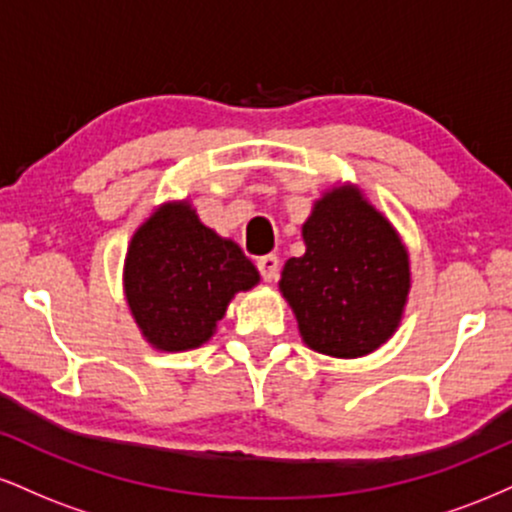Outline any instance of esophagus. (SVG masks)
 I'll return each instance as SVG.
<instances>
[{
    "instance_id": "34e87169",
    "label": "esophagus",
    "mask_w": 512,
    "mask_h": 512,
    "mask_svg": "<svg viewBox=\"0 0 512 512\" xmlns=\"http://www.w3.org/2000/svg\"><path fill=\"white\" fill-rule=\"evenodd\" d=\"M257 269H260L264 281H276L279 279V257L276 255L257 257Z\"/></svg>"
}]
</instances>
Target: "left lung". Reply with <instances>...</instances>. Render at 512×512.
Instances as JSON below:
<instances>
[{
  "label": "left lung",
  "instance_id": "1",
  "mask_svg": "<svg viewBox=\"0 0 512 512\" xmlns=\"http://www.w3.org/2000/svg\"><path fill=\"white\" fill-rule=\"evenodd\" d=\"M305 252L291 257L279 289L303 342L337 358L366 356L395 334L407 305V248L354 185L334 187L303 223Z\"/></svg>",
  "mask_w": 512,
  "mask_h": 512
}]
</instances>
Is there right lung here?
<instances>
[{
	"instance_id": "1",
	"label": "right lung",
	"mask_w": 512,
	"mask_h": 512,
	"mask_svg": "<svg viewBox=\"0 0 512 512\" xmlns=\"http://www.w3.org/2000/svg\"><path fill=\"white\" fill-rule=\"evenodd\" d=\"M257 281L260 272L243 250L204 226L187 202L158 207L127 248V305L158 351L209 342L231 298Z\"/></svg>"
}]
</instances>
